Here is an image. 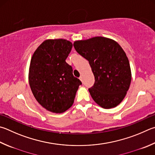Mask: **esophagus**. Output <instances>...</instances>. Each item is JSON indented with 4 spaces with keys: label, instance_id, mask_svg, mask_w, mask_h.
I'll return each mask as SVG.
<instances>
[{
    "label": "esophagus",
    "instance_id": "obj_1",
    "mask_svg": "<svg viewBox=\"0 0 155 155\" xmlns=\"http://www.w3.org/2000/svg\"><path fill=\"white\" fill-rule=\"evenodd\" d=\"M79 79H80V80L83 82V77H82V76H81V77H79Z\"/></svg>",
    "mask_w": 155,
    "mask_h": 155
}]
</instances>
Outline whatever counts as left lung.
Listing matches in <instances>:
<instances>
[{"label": "left lung", "mask_w": 155, "mask_h": 155, "mask_svg": "<svg viewBox=\"0 0 155 155\" xmlns=\"http://www.w3.org/2000/svg\"><path fill=\"white\" fill-rule=\"evenodd\" d=\"M75 50L89 61L95 83L89 89L93 100L103 108H112L124 99L131 81L125 52L112 39L95 36L74 41Z\"/></svg>", "instance_id": "8db88e82"}]
</instances>
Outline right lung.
Here are the masks:
<instances>
[{
	"label": "right lung",
	"instance_id": "add662e5",
	"mask_svg": "<svg viewBox=\"0 0 155 155\" xmlns=\"http://www.w3.org/2000/svg\"><path fill=\"white\" fill-rule=\"evenodd\" d=\"M72 44L66 39H47L31 58L28 81L35 99L47 110L62 113L74 103L82 84L66 62Z\"/></svg>",
	"mask_w": 155,
	"mask_h": 155
}]
</instances>
